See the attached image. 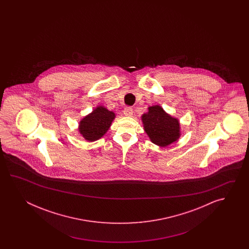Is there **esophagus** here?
<instances>
[{"label": "esophagus", "mask_w": 249, "mask_h": 249, "mask_svg": "<svg viewBox=\"0 0 249 249\" xmlns=\"http://www.w3.org/2000/svg\"><path fill=\"white\" fill-rule=\"evenodd\" d=\"M132 114H133V109L132 107H125L124 109V115L126 116V117H132Z\"/></svg>", "instance_id": "1"}]
</instances>
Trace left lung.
<instances>
[{
    "label": "left lung",
    "mask_w": 249,
    "mask_h": 249,
    "mask_svg": "<svg viewBox=\"0 0 249 249\" xmlns=\"http://www.w3.org/2000/svg\"><path fill=\"white\" fill-rule=\"evenodd\" d=\"M143 126L150 141L160 147H166L180 137V124L159 106L149 107L142 117Z\"/></svg>",
    "instance_id": "1"
}]
</instances>
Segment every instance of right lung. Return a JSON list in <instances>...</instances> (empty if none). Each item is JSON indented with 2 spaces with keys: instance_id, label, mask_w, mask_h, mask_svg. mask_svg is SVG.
I'll return each instance as SVG.
<instances>
[{
  "instance_id": "add662e5",
  "label": "right lung",
  "mask_w": 249,
  "mask_h": 249,
  "mask_svg": "<svg viewBox=\"0 0 249 249\" xmlns=\"http://www.w3.org/2000/svg\"><path fill=\"white\" fill-rule=\"evenodd\" d=\"M115 117L114 112L107 110L104 107H98L81 120L80 133L89 142L97 141L107 132Z\"/></svg>"
}]
</instances>
